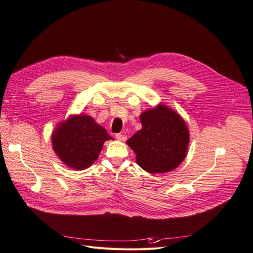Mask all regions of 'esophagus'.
Listing matches in <instances>:
<instances>
[{
	"instance_id": "obj_1",
	"label": "esophagus",
	"mask_w": 253,
	"mask_h": 253,
	"mask_svg": "<svg viewBox=\"0 0 253 253\" xmlns=\"http://www.w3.org/2000/svg\"><path fill=\"white\" fill-rule=\"evenodd\" d=\"M116 138L118 141H121V142H125L127 140V136L125 134H122V133H117L116 134Z\"/></svg>"
}]
</instances>
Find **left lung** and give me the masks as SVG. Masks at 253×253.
Wrapping results in <instances>:
<instances>
[{"instance_id":"left-lung-1","label":"left lung","mask_w":253,"mask_h":253,"mask_svg":"<svg viewBox=\"0 0 253 253\" xmlns=\"http://www.w3.org/2000/svg\"><path fill=\"white\" fill-rule=\"evenodd\" d=\"M142 129L126 142L142 169L149 173H165L184 161L189 144V130L185 121L168 106L141 113Z\"/></svg>"}]
</instances>
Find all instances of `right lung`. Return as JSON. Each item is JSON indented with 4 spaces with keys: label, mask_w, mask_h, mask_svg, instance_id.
Wrapping results in <instances>:
<instances>
[{
    "label": "right lung",
    "mask_w": 253,
    "mask_h": 253,
    "mask_svg": "<svg viewBox=\"0 0 253 253\" xmlns=\"http://www.w3.org/2000/svg\"><path fill=\"white\" fill-rule=\"evenodd\" d=\"M112 140L104 127L89 116H71L52 132V148L69 168L84 170L99 158L106 141Z\"/></svg>",
    "instance_id": "1"
}]
</instances>
